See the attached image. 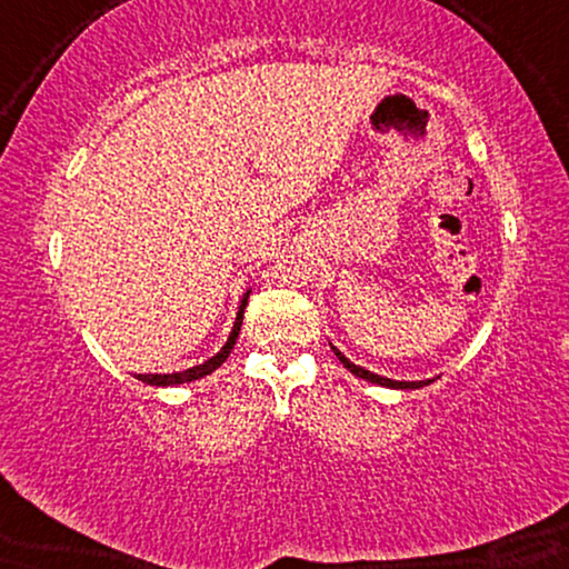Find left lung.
<instances>
[{"label": "left lung", "mask_w": 569, "mask_h": 569, "mask_svg": "<svg viewBox=\"0 0 569 569\" xmlns=\"http://www.w3.org/2000/svg\"><path fill=\"white\" fill-rule=\"evenodd\" d=\"M333 349V355L339 357V362L345 365V368L349 370V372H355L357 378H365V380H370V383H378V386H386V388H422V386H427L430 383V380H411V383H407V380H388V378H383V376H376V372H370V370H365V368H360V365H355V362H349L345 355L339 352L337 347H331Z\"/></svg>", "instance_id": "left-lung-1"}]
</instances>
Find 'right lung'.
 <instances>
[{
    "label": "right lung",
    "mask_w": 569,
    "mask_h": 569,
    "mask_svg": "<svg viewBox=\"0 0 569 569\" xmlns=\"http://www.w3.org/2000/svg\"><path fill=\"white\" fill-rule=\"evenodd\" d=\"M246 302H248V292H246L243 302H240L236 326H232V333H230L228 345H224L220 352L212 357V360H207L204 365H197V368H189V370H183V372H170V376H137V378L142 380V383H150V386H178V383H191V380H199V378L209 376V372L217 370L224 360H228V355L232 352V347H236V339H238V333H240V323H243Z\"/></svg>",
    "instance_id": "right-lung-1"
}]
</instances>
